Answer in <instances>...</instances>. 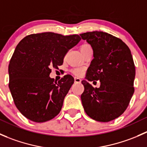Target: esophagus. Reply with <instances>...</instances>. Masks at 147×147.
Here are the masks:
<instances>
[{
	"label": "esophagus",
	"instance_id": "obj_1",
	"mask_svg": "<svg viewBox=\"0 0 147 147\" xmlns=\"http://www.w3.org/2000/svg\"><path fill=\"white\" fill-rule=\"evenodd\" d=\"M75 82H76V83L81 82V79L79 78H75Z\"/></svg>",
	"mask_w": 147,
	"mask_h": 147
}]
</instances>
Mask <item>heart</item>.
I'll return each instance as SVG.
<instances>
[{
  "label": "heart",
  "mask_w": 147,
  "mask_h": 147,
  "mask_svg": "<svg viewBox=\"0 0 147 147\" xmlns=\"http://www.w3.org/2000/svg\"><path fill=\"white\" fill-rule=\"evenodd\" d=\"M80 50L82 54L84 55L87 52L92 50V46L88 43H83L80 47ZM72 72L76 75H81L83 73V69L81 68H75V69H72Z\"/></svg>",
  "instance_id": "1"
}]
</instances>
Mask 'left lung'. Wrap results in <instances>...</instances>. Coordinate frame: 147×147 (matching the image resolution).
Wrapping results in <instances>:
<instances>
[{
	"label": "left lung",
	"instance_id": "obj_1",
	"mask_svg": "<svg viewBox=\"0 0 147 147\" xmlns=\"http://www.w3.org/2000/svg\"><path fill=\"white\" fill-rule=\"evenodd\" d=\"M93 49L94 59L82 80L81 100L86 114L92 119L107 122L127 109L134 92L135 66L129 47L109 33L93 31L80 34ZM100 80L93 88L87 81Z\"/></svg>",
	"mask_w": 147,
	"mask_h": 147
}]
</instances>
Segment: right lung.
<instances>
[{
  "instance_id": "1",
  "label": "right lung",
  "mask_w": 147,
  "mask_h": 147,
  "mask_svg": "<svg viewBox=\"0 0 147 147\" xmlns=\"http://www.w3.org/2000/svg\"><path fill=\"white\" fill-rule=\"evenodd\" d=\"M80 40L78 35L46 32L27 35L18 44L8 66V86L16 107L27 119L45 122L60 113L75 80L66 75L55 81L49 77L50 68L63 65Z\"/></svg>"
}]
</instances>
